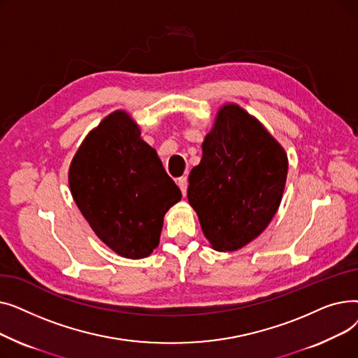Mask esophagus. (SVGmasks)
I'll return each mask as SVG.
<instances>
[{"label":"esophagus","mask_w":358,"mask_h":358,"mask_svg":"<svg viewBox=\"0 0 358 358\" xmlns=\"http://www.w3.org/2000/svg\"><path fill=\"white\" fill-rule=\"evenodd\" d=\"M177 184H178V187H180V190H181L182 196H185V194H187V187H189V181H187V177H185V176H184V177H180V178L177 180Z\"/></svg>","instance_id":"1"}]
</instances>
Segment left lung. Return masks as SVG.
Returning a JSON list of instances; mask_svg holds the SVG:
<instances>
[{
  "instance_id": "1",
  "label": "left lung",
  "mask_w": 358,
  "mask_h": 358,
  "mask_svg": "<svg viewBox=\"0 0 358 358\" xmlns=\"http://www.w3.org/2000/svg\"><path fill=\"white\" fill-rule=\"evenodd\" d=\"M189 177L187 197L213 250L245 247L274 217L287 178V155L250 113L220 107Z\"/></svg>"
}]
</instances>
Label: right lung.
<instances>
[{"mask_svg":"<svg viewBox=\"0 0 358 358\" xmlns=\"http://www.w3.org/2000/svg\"><path fill=\"white\" fill-rule=\"evenodd\" d=\"M68 180L91 229L108 248L131 259L158 247L164 216L181 200L157 150L123 110L113 111L87 135Z\"/></svg>","mask_w":358,"mask_h":358,"instance_id":"1","label":"right lung"}]
</instances>
